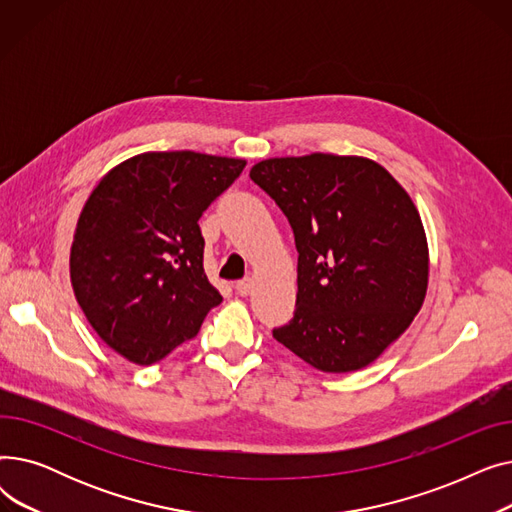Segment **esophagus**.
I'll return each mask as SVG.
<instances>
[{"instance_id":"esophagus-1","label":"esophagus","mask_w":512,"mask_h":512,"mask_svg":"<svg viewBox=\"0 0 512 512\" xmlns=\"http://www.w3.org/2000/svg\"><path fill=\"white\" fill-rule=\"evenodd\" d=\"M253 286H255V280L253 278H242L236 282V292L240 294V297H247V294L253 292Z\"/></svg>"}]
</instances>
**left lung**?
Instances as JSON below:
<instances>
[{
    "label": "left lung",
    "instance_id": "left-lung-1",
    "mask_svg": "<svg viewBox=\"0 0 512 512\" xmlns=\"http://www.w3.org/2000/svg\"><path fill=\"white\" fill-rule=\"evenodd\" d=\"M249 176L286 215L299 251L297 309L274 338L326 373L373 363L427 292L415 203L388 170L357 155L272 157Z\"/></svg>",
    "mask_w": 512,
    "mask_h": 512
}]
</instances>
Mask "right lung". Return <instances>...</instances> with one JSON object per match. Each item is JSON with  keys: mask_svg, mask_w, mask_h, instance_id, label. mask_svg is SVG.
Listing matches in <instances>:
<instances>
[{"mask_svg": "<svg viewBox=\"0 0 512 512\" xmlns=\"http://www.w3.org/2000/svg\"><path fill=\"white\" fill-rule=\"evenodd\" d=\"M245 166L195 151L141 153L95 186L76 224L70 280L93 330L124 359L161 361L222 303L203 270L199 218Z\"/></svg>", "mask_w": 512, "mask_h": 512, "instance_id": "right-lung-1", "label": "right lung"}]
</instances>
